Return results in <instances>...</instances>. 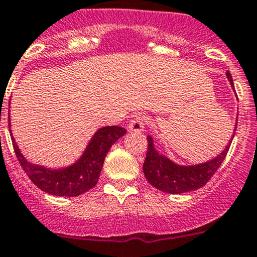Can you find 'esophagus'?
Wrapping results in <instances>:
<instances>
[{
  "mask_svg": "<svg viewBox=\"0 0 257 257\" xmlns=\"http://www.w3.org/2000/svg\"><path fill=\"white\" fill-rule=\"evenodd\" d=\"M145 128V118L142 116H136L132 118L128 122V131L135 132V134H140L144 131Z\"/></svg>",
  "mask_w": 257,
  "mask_h": 257,
  "instance_id": "1",
  "label": "esophagus"
}]
</instances>
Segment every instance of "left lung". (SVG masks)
I'll list each match as a JSON object with an SVG mask.
<instances>
[{
  "instance_id": "8db88e82",
  "label": "left lung",
  "mask_w": 257,
  "mask_h": 257,
  "mask_svg": "<svg viewBox=\"0 0 257 257\" xmlns=\"http://www.w3.org/2000/svg\"><path fill=\"white\" fill-rule=\"evenodd\" d=\"M231 86L233 87V81L231 73L226 72ZM235 90V88H233ZM237 126V125H236ZM236 131V127H235ZM233 139V135H232ZM147 154L144 162V174L147 181L156 189L169 194H185L194 191L205 186L210 181L220 165L227 155L230 144L225 147L222 152L215 159L194 166H181L172 162L164 155H160L155 150L154 141L151 136H147Z\"/></svg>"
}]
</instances>
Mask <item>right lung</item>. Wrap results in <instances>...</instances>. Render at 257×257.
Here are the masks:
<instances>
[{"mask_svg":"<svg viewBox=\"0 0 257 257\" xmlns=\"http://www.w3.org/2000/svg\"><path fill=\"white\" fill-rule=\"evenodd\" d=\"M125 134L126 130L120 126H106L97 130L80 160L60 170H50L29 162L21 154L14 137L11 139L20 165L39 189L56 196L75 197L85 194L97 184L108 150Z\"/></svg>","mask_w":257,"mask_h":257,"instance_id":"obj_1","label":"right lung"}]
</instances>
